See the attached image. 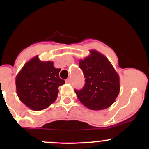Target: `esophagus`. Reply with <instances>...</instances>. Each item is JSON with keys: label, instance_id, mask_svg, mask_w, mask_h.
I'll list each match as a JSON object with an SVG mask.
<instances>
[{"label": "esophagus", "instance_id": "obj_1", "mask_svg": "<svg viewBox=\"0 0 149 149\" xmlns=\"http://www.w3.org/2000/svg\"><path fill=\"white\" fill-rule=\"evenodd\" d=\"M66 83H71V78H68V79L66 80Z\"/></svg>", "mask_w": 149, "mask_h": 149}]
</instances>
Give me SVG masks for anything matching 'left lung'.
<instances>
[{
  "mask_svg": "<svg viewBox=\"0 0 149 149\" xmlns=\"http://www.w3.org/2000/svg\"><path fill=\"white\" fill-rule=\"evenodd\" d=\"M90 52L88 57L79 61L85 83L82 90H75V92L85 107L102 110L111 107L118 95L119 76L104 54L95 49Z\"/></svg>",
  "mask_w": 149,
  "mask_h": 149,
  "instance_id": "8db88e82",
  "label": "left lung"
}]
</instances>
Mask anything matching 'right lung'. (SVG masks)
Instances as JSON below:
<instances>
[{"instance_id": "add662e5", "label": "right lung", "mask_w": 149, "mask_h": 149, "mask_svg": "<svg viewBox=\"0 0 149 149\" xmlns=\"http://www.w3.org/2000/svg\"><path fill=\"white\" fill-rule=\"evenodd\" d=\"M53 61H42L36 56L24 64L17 75V94L19 100L33 111L45 109L57 98L60 85L65 81L59 78L60 69Z\"/></svg>"}]
</instances>
